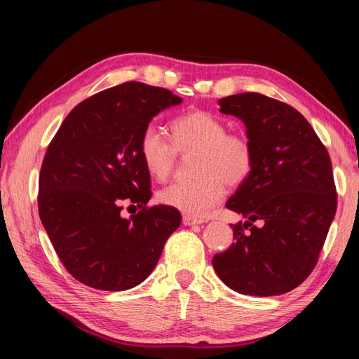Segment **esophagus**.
Instances as JSON below:
<instances>
[{"label":"esophagus","instance_id":"esophagus-1","mask_svg":"<svg viewBox=\"0 0 359 359\" xmlns=\"http://www.w3.org/2000/svg\"><path fill=\"white\" fill-rule=\"evenodd\" d=\"M202 220L201 219H196V217H191V216H184V225L187 226H193V225H201Z\"/></svg>","mask_w":359,"mask_h":359}]
</instances>
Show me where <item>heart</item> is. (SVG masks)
<instances>
[{"label": "heart", "instance_id": "b5f03b06", "mask_svg": "<svg viewBox=\"0 0 359 359\" xmlns=\"http://www.w3.org/2000/svg\"><path fill=\"white\" fill-rule=\"evenodd\" d=\"M172 142L156 125L142 131L139 151L148 172L157 180L170 177L179 152L197 151L194 182H174L162 189L163 205L187 216L203 217L222 202L224 182L230 187L243 184L255 165V152L242 134L228 133L225 121L205 111H193L172 120Z\"/></svg>", "mask_w": 359, "mask_h": 359}]
</instances>
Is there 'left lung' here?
<instances>
[{"label":"left lung","instance_id":"1","mask_svg":"<svg viewBox=\"0 0 359 359\" xmlns=\"http://www.w3.org/2000/svg\"><path fill=\"white\" fill-rule=\"evenodd\" d=\"M219 106L243 121L255 165L226 202L247 220L231 224L236 242L212 266L241 294H284L315 269L337 212L330 156L292 106L257 93L220 98Z\"/></svg>","mask_w":359,"mask_h":359}]
</instances>
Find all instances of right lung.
<instances>
[{
	"mask_svg": "<svg viewBox=\"0 0 359 359\" xmlns=\"http://www.w3.org/2000/svg\"><path fill=\"white\" fill-rule=\"evenodd\" d=\"M171 90L128 81L75 106L46 151L38 212L60 261L88 287L121 292L147 279L182 216L147 208L151 177L139 142L152 117L177 106ZM142 211L121 218L119 203Z\"/></svg>",
	"mask_w": 359,
	"mask_h": 359,
	"instance_id": "right-lung-1",
	"label": "right lung"
}]
</instances>
